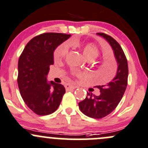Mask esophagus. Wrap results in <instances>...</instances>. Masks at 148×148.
<instances>
[{"label": "esophagus", "instance_id": "1", "mask_svg": "<svg viewBox=\"0 0 148 148\" xmlns=\"http://www.w3.org/2000/svg\"><path fill=\"white\" fill-rule=\"evenodd\" d=\"M66 90H70V89H74L77 88V86H74V85L69 84H65Z\"/></svg>", "mask_w": 148, "mask_h": 148}]
</instances>
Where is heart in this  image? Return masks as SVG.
Listing matches in <instances>:
<instances>
[{
    "mask_svg": "<svg viewBox=\"0 0 148 148\" xmlns=\"http://www.w3.org/2000/svg\"><path fill=\"white\" fill-rule=\"evenodd\" d=\"M71 45L82 47L84 55L89 60H94V59H95L99 56V49L95 44H92V43L86 44L83 46H82L79 43L76 42V41L71 42ZM68 47L69 45L66 42L62 43V44L58 46L54 50V52H53V58H54L55 60H61V59H63L66 56V54L67 51H68ZM74 74L77 76V77H82V78L86 77V73L80 72V71H76V72H74Z\"/></svg>",
    "mask_w": 148,
    "mask_h": 148,
    "instance_id": "b5f03b06",
    "label": "heart"
}]
</instances>
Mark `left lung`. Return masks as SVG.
<instances>
[{"label": "left lung", "instance_id": "left-lung-1", "mask_svg": "<svg viewBox=\"0 0 148 148\" xmlns=\"http://www.w3.org/2000/svg\"><path fill=\"white\" fill-rule=\"evenodd\" d=\"M97 34L105 38L112 48L117 63V74L107 84L95 86L100 91L99 96L87 92L86 98L79 103V107L85 115L100 119L110 114L123 97L127 85L128 64L122 47L115 39L104 33Z\"/></svg>", "mask_w": 148, "mask_h": 148}]
</instances>
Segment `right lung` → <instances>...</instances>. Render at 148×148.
I'll return each mask as SVG.
<instances>
[{
  "label": "right lung",
  "mask_w": 148,
  "mask_h": 148,
  "mask_svg": "<svg viewBox=\"0 0 148 148\" xmlns=\"http://www.w3.org/2000/svg\"><path fill=\"white\" fill-rule=\"evenodd\" d=\"M71 34L44 33L26 44L18 64V85L26 105L38 115L54 112L66 90L61 84L47 82L49 66L53 64V51Z\"/></svg>",
  "instance_id": "right-lung-1"
}]
</instances>
